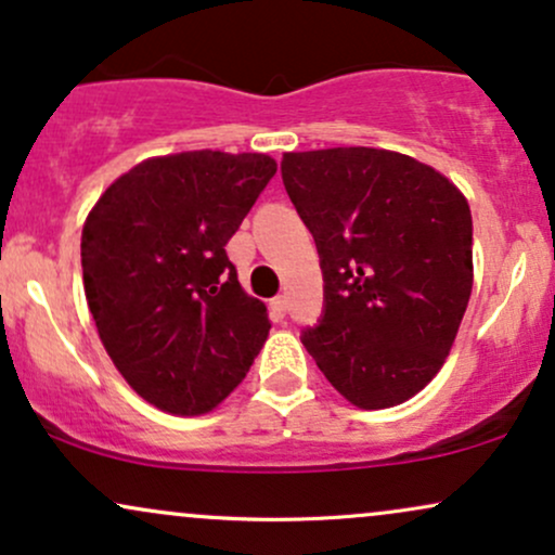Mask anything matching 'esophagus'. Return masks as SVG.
Returning a JSON list of instances; mask_svg holds the SVG:
<instances>
[{"instance_id":"esophagus-1","label":"esophagus","mask_w":555,"mask_h":555,"mask_svg":"<svg viewBox=\"0 0 555 555\" xmlns=\"http://www.w3.org/2000/svg\"><path fill=\"white\" fill-rule=\"evenodd\" d=\"M271 310H273V315L282 318V315L286 313V297H284V295L273 297V299H271Z\"/></svg>"}]
</instances>
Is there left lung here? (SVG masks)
Here are the masks:
<instances>
[{"instance_id": "left-lung-1", "label": "left lung", "mask_w": 555, "mask_h": 555, "mask_svg": "<svg viewBox=\"0 0 555 555\" xmlns=\"http://www.w3.org/2000/svg\"><path fill=\"white\" fill-rule=\"evenodd\" d=\"M313 232L326 313L302 344L360 410L412 399L441 371L473 295V214L449 177L386 149L284 154Z\"/></svg>"}]
</instances>
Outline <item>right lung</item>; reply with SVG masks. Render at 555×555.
<instances>
[{
	"label": "right lung",
	"mask_w": 555,
	"mask_h": 555,
	"mask_svg": "<svg viewBox=\"0 0 555 555\" xmlns=\"http://www.w3.org/2000/svg\"><path fill=\"white\" fill-rule=\"evenodd\" d=\"M276 175L266 154L151 156L101 193L82 224V286L101 344L138 397L206 415L269 339L227 242Z\"/></svg>",
	"instance_id": "obj_1"
}]
</instances>
